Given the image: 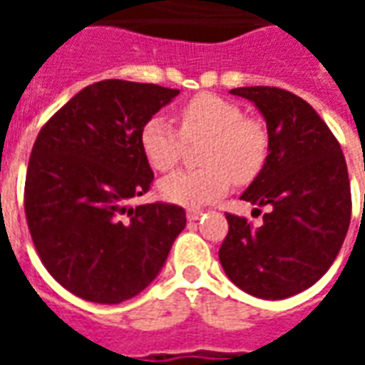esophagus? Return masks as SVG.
Wrapping results in <instances>:
<instances>
[{"mask_svg": "<svg viewBox=\"0 0 365 365\" xmlns=\"http://www.w3.org/2000/svg\"><path fill=\"white\" fill-rule=\"evenodd\" d=\"M201 209H187V213H185V217H187V221H197L199 217H201Z\"/></svg>", "mask_w": 365, "mask_h": 365, "instance_id": "34e87169", "label": "esophagus"}]
</instances>
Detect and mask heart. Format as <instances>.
<instances>
[{
    "mask_svg": "<svg viewBox=\"0 0 365 365\" xmlns=\"http://www.w3.org/2000/svg\"><path fill=\"white\" fill-rule=\"evenodd\" d=\"M180 130L164 117H150L140 128V148L156 172L174 170L185 143L207 138L199 170H182L160 182V195L178 205L197 207L227 193L230 182H252L266 162L268 135L260 120L245 117L235 101L199 93L180 107Z\"/></svg>",
    "mask_w": 365,
    "mask_h": 365,
    "instance_id": "heart-1",
    "label": "heart"
}]
</instances>
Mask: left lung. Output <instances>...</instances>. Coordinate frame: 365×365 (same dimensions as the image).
I'll use <instances>...</instances> for the list:
<instances>
[{
    "label": "left lung",
    "mask_w": 365,
    "mask_h": 365,
    "mask_svg": "<svg viewBox=\"0 0 365 365\" xmlns=\"http://www.w3.org/2000/svg\"><path fill=\"white\" fill-rule=\"evenodd\" d=\"M230 93L250 99L268 125L269 154L240 199L272 211L258 229L227 213L219 260L230 282L254 297H291L327 274L344 242L352 215L344 154L295 93L269 86Z\"/></svg>",
    "instance_id": "obj_1"
}]
</instances>
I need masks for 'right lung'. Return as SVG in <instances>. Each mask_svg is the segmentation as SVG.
<instances>
[{
	"mask_svg": "<svg viewBox=\"0 0 365 365\" xmlns=\"http://www.w3.org/2000/svg\"><path fill=\"white\" fill-rule=\"evenodd\" d=\"M180 91L103 80L76 93L33 144L25 215L38 258L70 293L120 303L158 275L185 211L174 203L127 207L150 190L140 128Z\"/></svg>",
	"mask_w": 365,
	"mask_h": 365,
	"instance_id": "obj_1",
	"label": "right lung"
}]
</instances>
